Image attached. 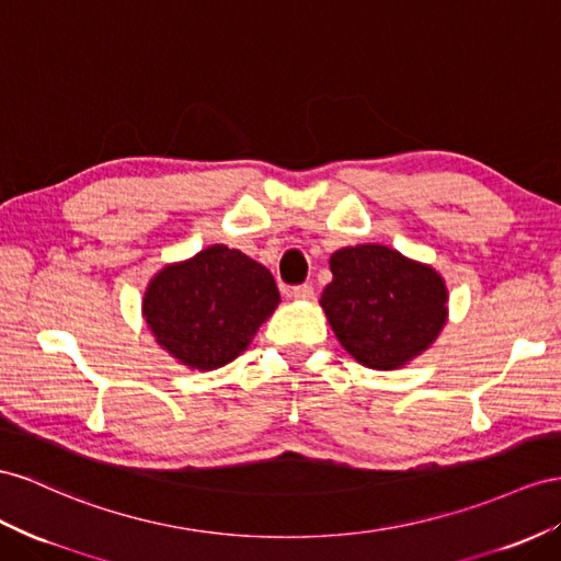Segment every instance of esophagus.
Wrapping results in <instances>:
<instances>
[{
	"instance_id": "esophagus-1",
	"label": "esophagus",
	"mask_w": 561,
	"mask_h": 561,
	"mask_svg": "<svg viewBox=\"0 0 561 561\" xmlns=\"http://www.w3.org/2000/svg\"><path fill=\"white\" fill-rule=\"evenodd\" d=\"M291 296H294L296 300H310V298L314 296V291H312L310 284H300V286H294Z\"/></svg>"
}]
</instances>
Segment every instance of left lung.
Returning a JSON list of instances; mask_svg holds the SVG:
<instances>
[{"mask_svg":"<svg viewBox=\"0 0 561 561\" xmlns=\"http://www.w3.org/2000/svg\"><path fill=\"white\" fill-rule=\"evenodd\" d=\"M320 306L334 336L369 369H400L431 348L448 322V286L436 267L383 243H357L329 257Z\"/></svg>","mask_w":561,"mask_h":561,"instance_id":"left-lung-1","label":"left lung"}]
</instances>
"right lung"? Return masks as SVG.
Instances as JSON below:
<instances>
[{"instance_id":"obj_1","label":"right lung","mask_w":561,"mask_h":561,"mask_svg":"<svg viewBox=\"0 0 561 561\" xmlns=\"http://www.w3.org/2000/svg\"><path fill=\"white\" fill-rule=\"evenodd\" d=\"M279 300L265 265L213 243L156 272L141 298V318L170 357L190 369L210 371L251 346Z\"/></svg>"}]
</instances>
